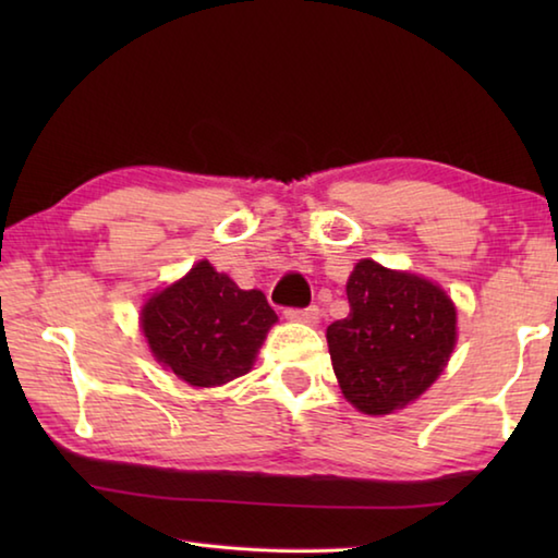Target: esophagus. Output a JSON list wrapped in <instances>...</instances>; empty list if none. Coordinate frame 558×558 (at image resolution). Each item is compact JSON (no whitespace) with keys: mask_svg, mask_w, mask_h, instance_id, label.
Returning <instances> with one entry per match:
<instances>
[{"mask_svg":"<svg viewBox=\"0 0 558 558\" xmlns=\"http://www.w3.org/2000/svg\"><path fill=\"white\" fill-rule=\"evenodd\" d=\"M286 317L292 319V323H302V325H317L319 323V310L317 305L310 307H288Z\"/></svg>","mask_w":558,"mask_h":558,"instance_id":"34e87169","label":"esophagus"}]
</instances>
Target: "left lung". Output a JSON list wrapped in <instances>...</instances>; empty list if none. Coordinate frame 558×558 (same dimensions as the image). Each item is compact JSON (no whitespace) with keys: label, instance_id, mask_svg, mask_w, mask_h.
Returning <instances> with one entry per match:
<instances>
[{"label":"left lung","instance_id":"1","mask_svg":"<svg viewBox=\"0 0 558 558\" xmlns=\"http://www.w3.org/2000/svg\"><path fill=\"white\" fill-rule=\"evenodd\" d=\"M349 315L327 327L332 369L349 403L384 415L428 389L456 347V307L438 286L374 260L347 282Z\"/></svg>","mask_w":558,"mask_h":558}]
</instances>
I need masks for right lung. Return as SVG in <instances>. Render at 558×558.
<instances>
[{"label":"right lung","mask_w":558,"mask_h":558,"mask_svg":"<svg viewBox=\"0 0 558 558\" xmlns=\"http://www.w3.org/2000/svg\"><path fill=\"white\" fill-rule=\"evenodd\" d=\"M278 315L260 290H241L196 263L143 307L147 344L167 369L192 386H221L251 372L258 347Z\"/></svg>","instance_id":"1"}]
</instances>
